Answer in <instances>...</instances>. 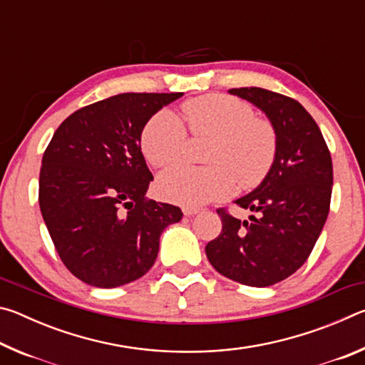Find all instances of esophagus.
<instances>
[{
    "instance_id": "obj_1",
    "label": "esophagus",
    "mask_w": 365,
    "mask_h": 365,
    "mask_svg": "<svg viewBox=\"0 0 365 365\" xmlns=\"http://www.w3.org/2000/svg\"><path fill=\"white\" fill-rule=\"evenodd\" d=\"M200 212V209L197 207H183V214L187 215V217H191V215H195Z\"/></svg>"
}]
</instances>
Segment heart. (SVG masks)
Here are the masks:
<instances>
[{
	"label": "heart",
	"instance_id": "b5f03b06",
	"mask_svg": "<svg viewBox=\"0 0 365 365\" xmlns=\"http://www.w3.org/2000/svg\"><path fill=\"white\" fill-rule=\"evenodd\" d=\"M182 120L170 110H159L146 122L140 137L141 153L156 169L180 163L187 150V130L193 137L212 138L207 168H180L164 172L158 180L165 200L183 206L206 205L225 197L238 187L261 185L274 168L277 132L267 119L256 117L248 103L227 95H205L182 106Z\"/></svg>",
	"mask_w": 365,
	"mask_h": 365
}]
</instances>
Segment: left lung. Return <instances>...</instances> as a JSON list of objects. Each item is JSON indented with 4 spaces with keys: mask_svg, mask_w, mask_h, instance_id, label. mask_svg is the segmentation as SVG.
<instances>
[{
    "mask_svg": "<svg viewBox=\"0 0 365 365\" xmlns=\"http://www.w3.org/2000/svg\"><path fill=\"white\" fill-rule=\"evenodd\" d=\"M228 91L267 114L279 146L265 180L235 201L256 215L240 220L219 207L222 230L206 245V256L227 279L270 287L307 261L322 232L331 200V156L316 120L293 98L257 86Z\"/></svg>",
    "mask_w": 365,
    "mask_h": 365,
    "instance_id": "1",
    "label": "left lung"
}]
</instances>
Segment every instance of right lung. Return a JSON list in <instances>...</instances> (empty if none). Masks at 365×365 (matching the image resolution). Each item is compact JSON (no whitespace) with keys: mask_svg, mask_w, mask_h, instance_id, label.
Segmentation results:
<instances>
[{"mask_svg":"<svg viewBox=\"0 0 365 365\" xmlns=\"http://www.w3.org/2000/svg\"><path fill=\"white\" fill-rule=\"evenodd\" d=\"M183 93H122L80 108L41 159L38 201L61 261L78 280L115 288L153 267L159 237L180 207L145 196L153 174L140 137Z\"/></svg>","mask_w":365,"mask_h":365,"instance_id":"obj_1","label":"right lung"}]
</instances>
